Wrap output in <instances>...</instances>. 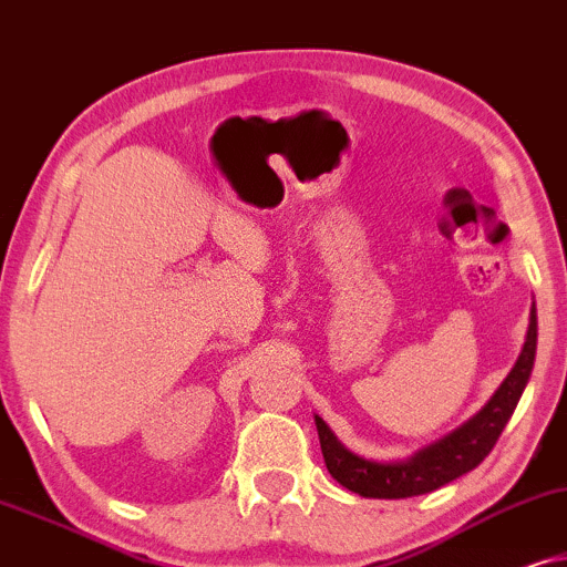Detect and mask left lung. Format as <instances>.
Instances as JSON below:
<instances>
[{
	"label": "left lung",
	"instance_id": "1",
	"mask_svg": "<svg viewBox=\"0 0 567 567\" xmlns=\"http://www.w3.org/2000/svg\"><path fill=\"white\" fill-rule=\"evenodd\" d=\"M534 354H537V308L532 306L524 350H520L516 365H513L508 379L501 383L493 399L470 422H464L462 427H456L443 441L422 449L420 454L406 458V462L379 464L354 456L352 451H347L337 441L334 433L327 427V422L316 414V430H319L321 454L329 474L339 485L362 497H389V501H396V497L433 493V489L472 472L474 466L485 462V456L493 451L497 437H501L503 427L508 425L511 414L516 410L526 383H529Z\"/></svg>",
	"mask_w": 567,
	"mask_h": 567
}]
</instances>
